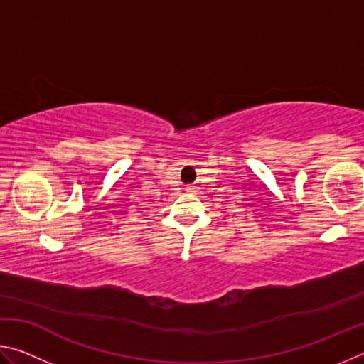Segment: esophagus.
Here are the masks:
<instances>
[{"label":"esophagus","mask_w":364,"mask_h":364,"mask_svg":"<svg viewBox=\"0 0 364 364\" xmlns=\"http://www.w3.org/2000/svg\"><path fill=\"white\" fill-rule=\"evenodd\" d=\"M189 189H191V188H189Z\"/></svg>","instance_id":"1"}]
</instances>
